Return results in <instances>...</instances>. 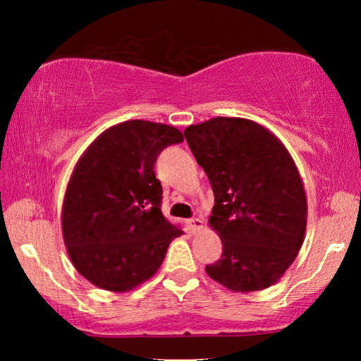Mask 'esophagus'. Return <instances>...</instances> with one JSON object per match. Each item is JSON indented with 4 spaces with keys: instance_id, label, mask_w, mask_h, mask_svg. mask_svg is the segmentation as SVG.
Here are the masks:
<instances>
[{
    "instance_id": "obj_1",
    "label": "esophagus",
    "mask_w": 361,
    "mask_h": 361,
    "mask_svg": "<svg viewBox=\"0 0 361 361\" xmlns=\"http://www.w3.org/2000/svg\"><path fill=\"white\" fill-rule=\"evenodd\" d=\"M189 226H191L192 232H200L204 229V219L202 218H192L189 219Z\"/></svg>"
}]
</instances>
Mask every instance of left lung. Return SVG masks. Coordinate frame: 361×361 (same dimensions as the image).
<instances>
[{
	"mask_svg": "<svg viewBox=\"0 0 361 361\" xmlns=\"http://www.w3.org/2000/svg\"><path fill=\"white\" fill-rule=\"evenodd\" d=\"M195 161L215 194L209 226L223 243L205 271L231 291L277 283L302 247L307 197L285 145L252 119L218 118L186 127Z\"/></svg>",
	"mask_w": 361,
	"mask_h": 361,
	"instance_id": "1",
	"label": "left lung"
}]
</instances>
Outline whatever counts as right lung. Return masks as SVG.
Returning <instances> with one entry per match:
<instances>
[{"label": "right lung", "instance_id": "1", "mask_svg": "<svg viewBox=\"0 0 361 361\" xmlns=\"http://www.w3.org/2000/svg\"><path fill=\"white\" fill-rule=\"evenodd\" d=\"M173 126L133 119L103 130L78 159L62 205V234L76 271L102 290L126 293L151 279L183 231L162 215L154 173Z\"/></svg>", "mask_w": 361, "mask_h": 361}]
</instances>
